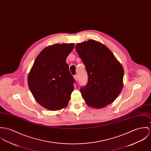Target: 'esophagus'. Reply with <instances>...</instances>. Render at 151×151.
I'll use <instances>...</instances> for the list:
<instances>
[{
    "label": "esophagus",
    "mask_w": 151,
    "mask_h": 151,
    "mask_svg": "<svg viewBox=\"0 0 151 151\" xmlns=\"http://www.w3.org/2000/svg\"><path fill=\"white\" fill-rule=\"evenodd\" d=\"M74 78L75 80H76V81H77V80H78V77H77V75L74 76Z\"/></svg>",
    "instance_id": "34e87169"
}]
</instances>
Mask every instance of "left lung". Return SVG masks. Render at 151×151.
Masks as SVG:
<instances>
[{
	"label": "left lung",
	"instance_id": "1",
	"mask_svg": "<svg viewBox=\"0 0 151 151\" xmlns=\"http://www.w3.org/2000/svg\"><path fill=\"white\" fill-rule=\"evenodd\" d=\"M76 50L88 74L80 92L87 104L101 109L112 103L123 88L124 69L110 50L99 41L78 43Z\"/></svg>",
	"mask_w": 151,
	"mask_h": 151
}]
</instances>
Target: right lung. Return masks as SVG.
Here are the masks:
<instances>
[{
	"label": "right lung",
	"mask_w": 151,
	"mask_h": 151,
	"mask_svg": "<svg viewBox=\"0 0 151 151\" xmlns=\"http://www.w3.org/2000/svg\"><path fill=\"white\" fill-rule=\"evenodd\" d=\"M73 43L56 44L44 50L36 58L27 78L29 89L42 107L51 111L68 106L75 80L66 60Z\"/></svg>",
	"instance_id": "add662e5"
}]
</instances>
